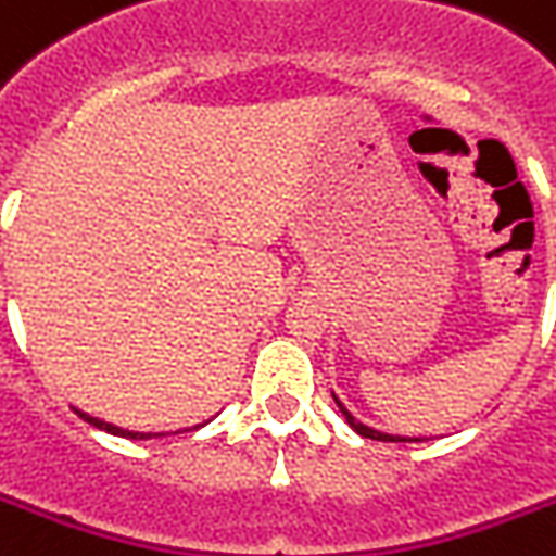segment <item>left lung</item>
I'll return each instance as SVG.
<instances>
[{"label": "left lung", "mask_w": 556, "mask_h": 556, "mask_svg": "<svg viewBox=\"0 0 556 556\" xmlns=\"http://www.w3.org/2000/svg\"><path fill=\"white\" fill-rule=\"evenodd\" d=\"M338 407H341V414H343V417H346V422H350V426H353V429H356L358 435L374 438V441H407V438L387 435V432H377V429H368V426H365V422H358L356 417H353V414H350V410H346V407L341 405V402H338Z\"/></svg>", "instance_id": "left-lung-1"}]
</instances>
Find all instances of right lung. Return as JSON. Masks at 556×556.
Returning a JSON list of instances; mask_svg holds the SVG:
<instances>
[{
	"label": "right lung",
	"instance_id": "obj_1",
	"mask_svg": "<svg viewBox=\"0 0 556 556\" xmlns=\"http://www.w3.org/2000/svg\"><path fill=\"white\" fill-rule=\"evenodd\" d=\"M81 414V410H78ZM90 426H97V429H103V432H112V435H121V438H151V435H142V432H127V429H118V426H112V422H103L97 420V417H88V414H81Z\"/></svg>",
	"mask_w": 556,
	"mask_h": 556
}]
</instances>
